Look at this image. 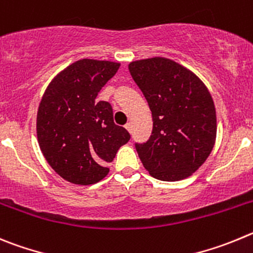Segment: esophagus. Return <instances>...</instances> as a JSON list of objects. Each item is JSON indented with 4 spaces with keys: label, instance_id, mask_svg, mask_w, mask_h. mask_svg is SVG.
<instances>
[{
    "label": "esophagus",
    "instance_id": "34e87169",
    "mask_svg": "<svg viewBox=\"0 0 253 253\" xmlns=\"http://www.w3.org/2000/svg\"><path fill=\"white\" fill-rule=\"evenodd\" d=\"M125 127H126L127 131H128V132H132V124H131V122H127V124L125 125Z\"/></svg>",
    "mask_w": 253,
    "mask_h": 253
}]
</instances>
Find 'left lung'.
Wrapping results in <instances>:
<instances>
[{"label":"left lung","mask_w":253,"mask_h":253,"mask_svg":"<svg viewBox=\"0 0 253 253\" xmlns=\"http://www.w3.org/2000/svg\"><path fill=\"white\" fill-rule=\"evenodd\" d=\"M128 69L152 115L150 138L135 143L145 169L163 181L190 176L215 142L217 118L211 93L195 74L170 59L132 61Z\"/></svg>","instance_id":"left-lung-1"}]
</instances>
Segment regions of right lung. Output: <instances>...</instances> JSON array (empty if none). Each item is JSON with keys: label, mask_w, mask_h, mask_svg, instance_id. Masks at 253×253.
I'll return each mask as SVG.
<instances>
[{"label": "right lung", "mask_w": 253, "mask_h": 253, "mask_svg": "<svg viewBox=\"0 0 253 253\" xmlns=\"http://www.w3.org/2000/svg\"><path fill=\"white\" fill-rule=\"evenodd\" d=\"M118 68L113 61L82 59L58 74L42 95L39 145L49 165L70 183L102 180L110 171L107 165L131 137L113 122L112 106L97 101Z\"/></svg>", "instance_id": "obj_1"}]
</instances>
